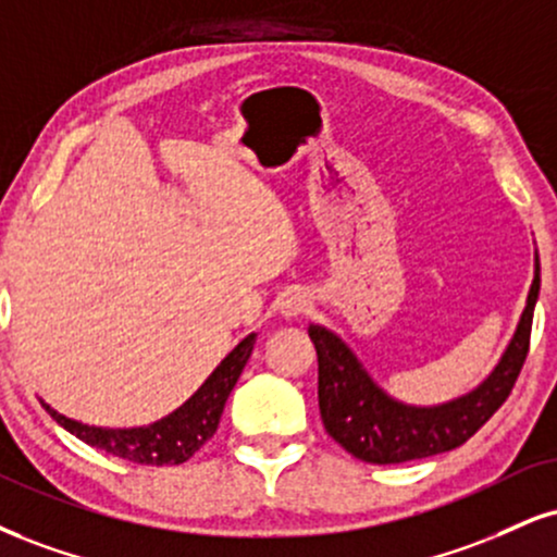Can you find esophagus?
I'll return each instance as SVG.
<instances>
[{"label":"esophagus","instance_id":"esophagus-1","mask_svg":"<svg viewBox=\"0 0 557 557\" xmlns=\"http://www.w3.org/2000/svg\"><path fill=\"white\" fill-rule=\"evenodd\" d=\"M308 308H311V298L300 290H290L283 298V304H280V313H283L285 319H298L300 313L308 311Z\"/></svg>","mask_w":557,"mask_h":557}]
</instances>
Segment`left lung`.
<instances>
[{
  "mask_svg": "<svg viewBox=\"0 0 557 557\" xmlns=\"http://www.w3.org/2000/svg\"><path fill=\"white\" fill-rule=\"evenodd\" d=\"M537 296L540 259H534L524 313L504 358L470 394L433 407H414L388 397L337 334L311 324L308 337L319 355V412L326 433L355 459L371 465H401L461 446L511 394L529 352Z\"/></svg>",
  "mask_w": 557,
  "mask_h": 557,
  "instance_id": "left-lung-1",
  "label": "left lung"
}]
</instances>
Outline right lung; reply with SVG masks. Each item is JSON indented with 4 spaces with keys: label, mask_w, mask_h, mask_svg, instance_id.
Segmentation results:
<instances>
[{
    "label": "right lung",
    "mask_w": 557,
    "mask_h": 557,
    "mask_svg": "<svg viewBox=\"0 0 557 557\" xmlns=\"http://www.w3.org/2000/svg\"><path fill=\"white\" fill-rule=\"evenodd\" d=\"M257 343V334H249L246 339L233 347L220 363L210 373L197 392L191 394L178 410L165 414L158 423L143 425V428H96L77 423V420L64 418L49 405L46 412L57 420L64 431L77 435L87 446L103 448V451L113 454V457L134 461V465L147 467H169V465H184L186 459L194 457L207 441L212 438L220 425V414L225 410V401L231 397L233 386L244 371L246 360Z\"/></svg>",
    "instance_id": "obj_1"
}]
</instances>
